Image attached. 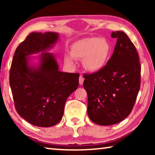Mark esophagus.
<instances>
[{
    "mask_svg": "<svg viewBox=\"0 0 155 155\" xmlns=\"http://www.w3.org/2000/svg\"><path fill=\"white\" fill-rule=\"evenodd\" d=\"M83 81H84V78L83 77V76L80 75V77H79V84L81 85H83Z\"/></svg>",
    "mask_w": 155,
    "mask_h": 155,
    "instance_id": "obj_1",
    "label": "esophagus"
}]
</instances>
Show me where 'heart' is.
I'll list each match as a JSON object with an SVG mask.
<instances>
[{
    "label": "heart",
    "instance_id": "obj_1",
    "mask_svg": "<svg viewBox=\"0 0 155 155\" xmlns=\"http://www.w3.org/2000/svg\"><path fill=\"white\" fill-rule=\"evenodd\" d=\"M111 53V46L104 39L84 38L76 41L71 46V53L64 56L65 64L73 65L75 59H83V65L88 71L101 70L108 61Z\"/></svg>",
    "mask_w": 155,
    "mask_h": 155
}]
</instances>
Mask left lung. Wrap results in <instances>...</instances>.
I'll return each instance as SVG.
<instances>
[{
  "label": "left lung",
  "instance_id": "1",
  "mask_svg": "<svg viewBox=\"0 0 155 155\" xmlns=\"http://www.w3.org/2000/svg\"><path fill=\"white\" fill-rule=\"evenodd\" d=\"M111 36L117 38V42L105 66L83 75L88 116L102 126L124 120L132 111L140 88L141 66L134 44L122 31L113 32Z\"/></svg>",
  "mask_w": 155,
  "mask_h": 155
}]
</instances>
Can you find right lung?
Instances as JSON below:
<instances>
[{"instance_id":"1","label":"right lung","mask_w":155,"mask_h":155,"mask_svg":"<svg viewBox=\"0 0 155 155\" xmlns=\"http://www.w3.org/2000/svg\"><path fill=\"white\" fill-rule=\"evenodd\" d=\"M59 39L53 32L31 33L18 46L9 74L15 109L31 124L50 127L61 120L67 98L78 87V73L59 70L55 55L47 51ZM42 53L38 64L29 57Z\"/></svg>"}]
</instances>
